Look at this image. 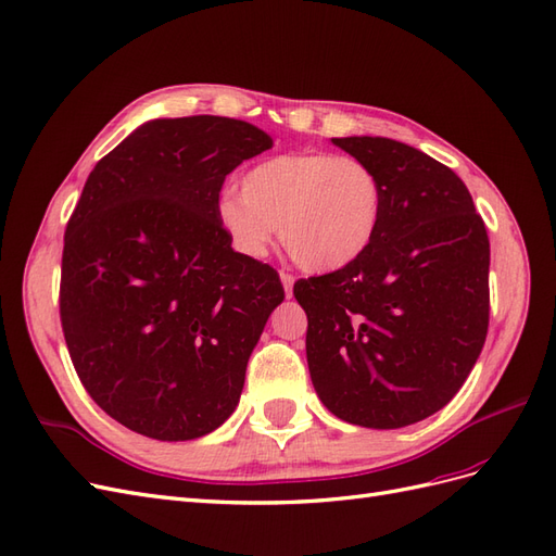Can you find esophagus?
<instances>
[{
	"label": "esophagus",
	"mask_w": 556,
	"mask_h": 556,
	"mask_svg": "<svg viewBox=\"0 0 556 556\" xmlns=\"http://www.w3.org/2000/svg\"><path fill=\"white\" fill-rule=\"evenodd\" d=\"M280 282H282V288H285V296H292V285H294V278L290 276V274H280Z\"/></svg>",
	"instance_id": "1"
}]
</instances>
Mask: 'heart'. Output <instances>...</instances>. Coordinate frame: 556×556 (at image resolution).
<instances>
[{
  "mask_svg": "<svg viewBox=\"0 0 556 556\" xmlns=\"http://www.w3.org/2000/svg\"><path fill=\"white\" fill-rule=\"evenodd\" d=\"M215 223L245 257H262L278 225L292 262L329 274L359 260L382 215V185L371 166L331 153H288L241 176V194L215 199Z\"/></svg>",
  "mask_w": 556,
  "mask_h": 556,
  "instance_id": "obj_1",
  "label": "heart"
}]
</instances>
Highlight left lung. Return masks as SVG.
Here are the masks:
<instances>
[{"label": "left lung", "instance_id": "1", "mask_svg": "<svg viewBox=\"0 0 556 556\" xmlns=\"http://www.w3.org/2000/svg\"><path fill=\"white\" fill-rule=\"evenodd\" d=\"M382 185L374 243L299 280L306 359L329 413L401 429L439 413L476 366L490 325V239L462 178L382 137L331 139Z\"/></svg>", "mask_w": 556, "mask_h": 556}]
</instances>
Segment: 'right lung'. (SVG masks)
Here are the masks:
<instances>
[{
	"label": "right lung",
	"instance_id": "right-lung-1",
	"mask_svg": "<svg viewBox=\"0 0 556 556\" xmlns=\"http://www.w3.org/2000/svg\"><path fill=\"white\" fill-rule=\"evenodd\" d=\"M274 146L220 115L157 117L97 162L64 233L60 317L88 394L123 427L194 441L237 410L285 290L215 223L225 176Z\"/></svg>",
	"mask_w": 556,
	"mask_h": 556
}]
</instances>
